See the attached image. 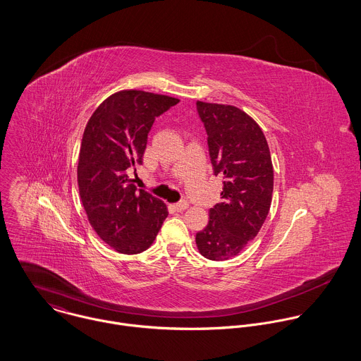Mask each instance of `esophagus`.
I'll list each match as a JSON object with an SVG mask.
<instances>
[{"label":"esophagus","instance_id":"esophagus-1","mask_svg":"<svg viewBox=\"0 0 361 361\" xmlns=\"http://www.w3.org/2000/svg\"><path fill=\"white\" fill-rule=\"evenodd\" d=\"M189 207V203L188 202H179V203H176V204H172V208L175 209V211H185L186 208Z\"/></svg>","mask_w":361,"mask_h":361}]
</instances>
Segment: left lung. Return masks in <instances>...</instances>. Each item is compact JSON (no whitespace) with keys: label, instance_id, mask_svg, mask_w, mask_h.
Listing matches in <instances>:
<instances>
[{"label":"left lung","instance_id":"left-lung-1","mask_svg":"<svg viewBox=\"0 0 361 361\" xmlns=\"http://www.w3.org/2000/svg\"><path fill=\"white\" fill-rule=\"evenodd\" d=\"M196 105L214 175L224 178L222 202L209 209L196 245L202 256L224 261L238 256L257 236L271 207L274 168L267 139L250 115L233 105Z\"/></svg>","mask_w":361,"mask_h":361}]
</instances>
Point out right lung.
I'll use <instances>...</instances> for the list:
<instances>
[{
    "mask_svg": "<svg viewBox=\"0 0 361 361\" xmlns=\"http://www.w3.org/2000/svg\"><path fill=\"white\" fill-rule=\"evenodd\" d=\"M178 99L143 90L111 94L90 116L78 164L79 195L87 219L109 247L139 255L153 242L168 209L136 186L128 169L142 164L155 116Z\"/></svg>",
    "mask_w": 361,
    "mask_h": 361,
    "instance_id": "obj_1",
    "label": "right lung"
}]
</instances>
